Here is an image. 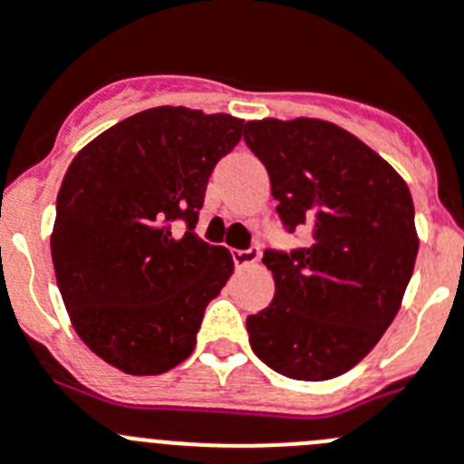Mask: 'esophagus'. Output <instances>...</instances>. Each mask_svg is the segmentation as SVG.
I'll return each instance as SVG.
<instances>
[{
  "label": "esophagus",
  "mask_w": 464,
  "mask_h": 464,
  "mask_svg": "<svg viewBox=\"0 0 464 464\" xmlns=\"http://www.w3.org/2000/svg\"><path fill=\"white\" fill-rule=\"evenodd\" d=\"M260 248L257 246H250V248L246 250H232V260H235V266H250L255 265V262L260 260Z\"/></svg>",
  "instance_id": "obj_1"
}]
</instances>
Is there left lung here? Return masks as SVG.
<instances>
[{"label":"left lung","instance_id":"left-lung-1","mask_svg":"<svg viewBox=\"0 0 464 464\" xmlns=\"http://www.w3.org/2000/svg\"><path fill=\"white\" fill-rule=\"evenodd\" d=\"M246 147L269 172L283 229L308 244L266 248L276 295L248 315L257 359L290 380L354 368L401 308L419 239L410 188L347 130L320 121H248Z\"/></svg>","mask_w":464,"mask_h":464}]
</instances>
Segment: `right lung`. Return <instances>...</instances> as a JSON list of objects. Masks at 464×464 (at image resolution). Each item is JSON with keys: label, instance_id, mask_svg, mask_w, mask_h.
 I'll use <instances>...</instances> for the list:
<instances>
[{"label": "right lung", "instance_id": "1", "mask_svg": "<svg viewBox=\"0 0 464 464\" xmlns=\"http://www.w3.org/2000/svg\"><path fill=\"white\" fill-rule=\"evenodd\" d=\"M241 129L229 114L163 105L119 121L68 165L50 239L54 276L84 345L119 371L160 375L193 352L204 308L235 269L195 225Z\"/></svg>", "mask_w": 464, "mask_h": 464}]
</instances>
